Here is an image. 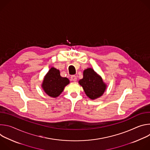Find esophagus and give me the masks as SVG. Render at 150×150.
I'll return each mask as SVG.
<instances>
[{"mask_svg": "<svg viewBox=\"0 0 150 150\" xmlns=\"http://www.w3.org/2000/svg\"><path fill=\"white\" fill-rule=\"evenodd\" d=\"M71 80H72V81H74V82H75V81H77V78H76V76H75V75H72V76L71 77Z\"/></svg>", "mask_w": 150, "mask_h": 150, "instance_id": "34e87169", "label": "esophagus"}]
</instances>
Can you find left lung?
Instances as JSON below:
<instances>
[{"instance_id":"1","label":"left lung","mask_w":150,"mask_h":150,"mask_svg":"<svg viewBox=\"0 0 150 150\" xmlns=\"http://www.w3.org/2000/svg\"><path fill=\"white\" fill-rule=\"evenodd\" d=\"M83 75V78L79 80V83L86 95L92 100L101 96L106 88L101 78L91 68L85 69Z\"/></svg>"}]
</instances>
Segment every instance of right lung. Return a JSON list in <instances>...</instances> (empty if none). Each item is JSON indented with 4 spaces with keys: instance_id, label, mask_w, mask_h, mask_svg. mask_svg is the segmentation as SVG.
<instances>
[{
    "instance_id": "1",
    "label": "right lung",
    "mask_w": 150,
    "mask_h": 150,
    "mask_svg": "<svg viewBox=\"0 0 150 150\" xmlns=\"http://www.w3.org/2000/svg\"><path fill=\"white\" fill-rule=\"evenodd\" d=\"M69 83V80L67 78L62 77L58 69L52 68L44 79L42 87L50 97H57Z\"/></svg>"
}]
</instances>
